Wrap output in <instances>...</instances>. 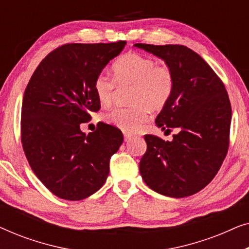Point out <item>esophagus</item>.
Masks as SVG:
<instances>
[{
  "label": "esophagus",
  "instance_id": "obj_1",
  "mask_svg": "<svg viewBox=\"0 0 249 249\" xmlns=\"http://www.w3.org/2000/svg\"><path fill=\"white\" fill-rule=\"evenodd\" d=\"M124 141L127 142V141H129V139H130L131 137H132V135L131 134H128V132H124Z\"/></svg>",
  "mask_w": 249,
  "mask_h": 249
}]
</instances>
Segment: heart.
<instances>
[{"instance_id": "obj_1", "label": "heart", "mask_w": 249, "mask_h": 249, "mask_svg": "<svg viewBox=\"0 0 249 249\" xmlns=\"http://www.w3.org/2000/svg\"><path fill=\"white\" fill-rule=\"evenodd\" d=\"M175 73L168 64H160L151 56L130 52L115 61L113 78L100 73L94 80V91L102 105H110L118 87H131L130 107L105 112L104 120L124 132H134L148 119V108L160 111L171 100Z\"/></svg>"}]
</instances>
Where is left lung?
<instances>
[{"label":"left lung","mask_w":249,"mask_h":249,"mask_svg":"<svg viewBox=\"0 0 249 249\" xmlns=\"http://www.w3.org/2000/svg\"><path fill=\"white\" fill-rule=\"evenodd\" d=\"M135 46L161 57L175 73V90L155 124L178 130L171 142L145 135L139 162L146 185L169 197L190 196L209 185L226 159L231 104L224 84L196 52L183 45Z\"/></svg>","instance_id":"obj_1"}]
</instances>
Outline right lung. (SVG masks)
I'll use <instances>...</instances> for the list:
<instances>
[{"label": "right lung", "mask_w": 249, "mask_h": 249, "mask_svg": "<svg viewBox=\"0 0 249 249\" xmlns=\"http://www.w3.org/2000/svg\"><path fill=\"white\" fill-rule=\"evenodd\" d=\"M125 40L71 43L42 60L27 85L21 107V144L30 168L54 195L80 200L96 193L110 159L124 142L114 125L98 122L86 135L80 124L101 108L94 80Z\"/></svg>", "instance_id": "right-lung-1"}]
</instances>
